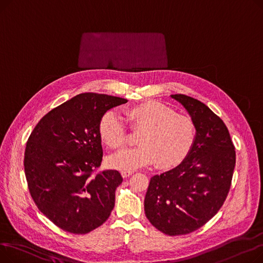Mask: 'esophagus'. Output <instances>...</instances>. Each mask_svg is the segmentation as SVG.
<instances>
[{"label":"esophagus","instance_id":"34e87169","mask_svg":"<svg viewBox=\"0 0 263 263\" xmlns=\"http://www.w3.org/2000/svg\"><path fill=\"white\" fill-rule=\"evenodd\" d=\"M132 174H133V172H131V171H122V172H121V176H122L123 178H128V177H130Z\"/></svg>","mask_w":263,"mask_h":263}]
</instances>
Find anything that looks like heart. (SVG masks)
<instances>
[{"instance_id":"1","label":"heart","mask_w":263,"mask_h":263,"mask_svg":"<svg viewBox=\"0 0 263 263\" xmlns=\"http://www.w3.org/2000/svg\"><path fill=\"white\" fill-rule=\"evenodd\" d=\"M129 127L141 132L136 143L139 146L120 150L110 156L107 163L119 171H133L157 165L171 168L180 164L194 147L197 128L191 117L177 114L171 106L156 100H147L124 110ZM99 134L109 148L117 149L128 141V130L122 119L109 110L99 121Z\"/></svg>"}]
</instances>
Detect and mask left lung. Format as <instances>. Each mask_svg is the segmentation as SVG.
I'll return each instance as SVG.
<instances>
[{
	"mask_svg": "<svg viewBox=\"0 0 263 263\" xmlns=\"http://www.w3.org/2000/svg\"><path fill=\"white\" fill-rule=\"evenodd\" d=\"M194 120L197 136L177 167L150 179L145 214L158 230L181 236L202 227L222 208L230 190L236 151L224 121L197 99L172 95Z\"/></svg>",
	"mask_w": 263,
	"mask_h": 263,
	"instance_id": "obj_1",
	"label": "left lung"
}]
</instances>
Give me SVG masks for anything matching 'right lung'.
Instances as JSON below:
<instances>
[{"label": "right lung", "mask_w": 263, "mask_h": 263, "mask_svg": "<svg viewBox=\"0 0 263 263\" xmlns=\"http://www.w3.org/2000/svg\"><path fill=\"white\" fill-rule=\"evenodd\" d=\"M127 99L84 92L51 109L27 140L24 172L37 208L61 229L85 234L101 226L122 182L118 171L100 167L99 121Z\"/></svg>", "instance_id": "obj_1"}]
</instances>
